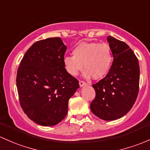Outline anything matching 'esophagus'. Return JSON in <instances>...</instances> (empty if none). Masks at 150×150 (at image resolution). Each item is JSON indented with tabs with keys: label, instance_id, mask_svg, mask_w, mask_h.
<instances>
[{
	"label": "esophagus",
	"instance_id": "esophagus-1",
	"mask_svg": "<svg viewBox=\"0 0 150 150\" xmlns=\"http://www.w3.org/2000/svg\"><path fill=\"white\" fill-rule=\"evenodd\" d=\"M79 85H80V87H83L87 85V83H85V82L83 81V80H80V81H79Z\"/></svg>",
	"mask_w": 150,
	"mask_h": 150
}]
</instances>
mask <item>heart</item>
Listing matches in <instances>:
<instances>
[{"mask_svg": "<svg viewBox=\"0 0 150 150\" xmlns=\"http://www.w3.org/2000/svg\"><path fill=\"white\" fill-rule=\"evenodd\" d=\"M72 56L64 58L67 72L75 76L83 68L85 76L100 80L107 75L111 68L113 57L111 48L107 43L80 42L72 50Z\"/></svg>", "mask_w": 150, "mask_h": 150, "instance_id": "1", "label": "heart"}]
</instances>
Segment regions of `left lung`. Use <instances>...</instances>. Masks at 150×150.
<instances>
[{"label":"left lung","instance_id":"8db88e82","mask_svg":"<svg viewBox=\"0 0 150 150\" xmlns=\"http://www.w3.org/2000/svg\"><path fill=\"white\" fill-rule=\"evenodd\" d=\"M108 41L114 57L106 77L93 84L95 98L90 110L94 115L110 121L125 115L132 108L139 93V65L127 44L112 36Z\"/></svg>","mask_w":150,"mask_h":150}]
</instances>
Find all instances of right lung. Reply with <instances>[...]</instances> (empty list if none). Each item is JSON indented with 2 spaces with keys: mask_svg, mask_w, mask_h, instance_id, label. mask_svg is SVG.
<instances>
[{
  "mask_svg": "<svg viewBox=\"0 0 150 150\" xmlns=\"http://www.w3.org/2000/svg\"><path fill=\"white\" fill-rule=\"evenodd\" d=\"M66 46L60 38L37 41L26 51L16 76L20 104L31 120L53 126L67 113L68 100L79 81L64 64Z\"/></svg>",
  "mask_w": 150,
  "mask_h": 150,
  "instance_id": "1",
  "label": "right lung"
}]
</instances>
